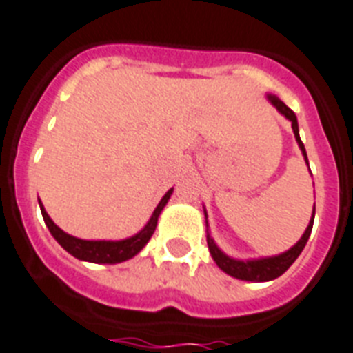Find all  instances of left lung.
Instances as JSON below:
<instances>
[{"label": "left lung", "mask_w": 353, "mask_h": 353, "mask_svg": "<svg viewBox=\"0 0 353 353\" xmlns=\"http://www.w3.org/2000/svg\"><path fill=\"white\" fill-rule=\"evenodd\" d=\"M267 99H269L270 104H272L281 115H285L288 121L292 122V131L294 137H296V142H298L299 150H301L303 157H305V162L308 164L307 151H305V145H303L301 139H299V128L296 113H294L283 101H279L276 95H267ZM314 214H316V205H314L312 218H310V222H308L307 231L303 232V236L299 238L298 243L278 256H269V258H260V260H234V258L227 256L225 252H222V250L218 249V245L214 243V240H212L208 232L209 252H211L212 260L216 261L218 267H220L225 274L232 276V278L243 279V281H270V279L279 278L294 261L298 260V256L301 254V250L305 249L308 238H310V232H312ZM205 223H208V212H205Z\"/></svg>", "instance_id": "1"}]
</instances>
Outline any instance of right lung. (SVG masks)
<instances>
[{"mask_svg": "<svg viewBox=\"0 0 353 353\" xmlns=\"http://www.w3.org/2000/svg\"><path fill=\"white\" fill-rule=\"evenodd\" d=\"M173 194V188L168 191V193L162 196V200L159 202L157 209L151 214L150 222L145 223L144 229L139 231L137 234L130 236L126 240H119V241H106V240H81V238H75V236H70L68 232H65L63 229L55 225L52 222V218L48 216V212L45 211L43 203L39 200V208L41 214H43V220H45L48 231L52 232L57 243H59L66 252L77 258V260L90 261V263H121V261H126L130 258H133L135 254H139L142 250V247L150 241V238L155 232L157 222H159V216L162 209L165 208V203Z\"/></svg>", "mask_w": 353, "mask_h": 353, "instance_id": "add662e5", "label": "right lung"}]
</instances>
